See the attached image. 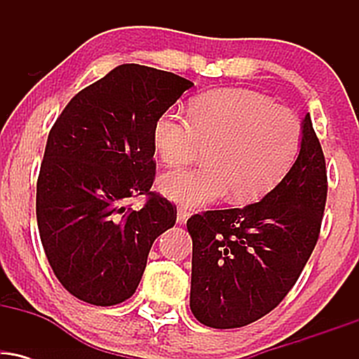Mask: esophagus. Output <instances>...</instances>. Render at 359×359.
<instances>
[{
  "mask_svg": "<svg viewBox=\"0 0 359 359\" xmlns=\"http://www.w3.org/2000/svg\"><path fill=\"white\" fill-rule=\"evenodd\" d=\"M189 219V211L187 209H184V208H179L177 209V222H179V224H184L185 221Z\"/></svg>",
  "mask_w": 359,
  "mask_h": 359,
  "instance_id": "obj_1",
  "label": "esophagus"
}]
</instances>
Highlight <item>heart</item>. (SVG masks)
Instances as JSON below:
<instances>
[{"label":"heart","instance_id":"obj_1","mask_svg":"<svg viewBox=\"0 0 359 359\" xmlns=\"http://www.w3.org/2000/svg\"><path fill=\"white\" fill-rule=\"evenodd\" d=\"M191 113L167 109L154 126L155 151L167 165H185L208 148L205 167L160 177V191L175 203L205 205L228 194L238 203L255 201L280 182L299 154V118L257 90H211Z\"/></svg>","mask_w":359,"mask_h":359}]
</instances>
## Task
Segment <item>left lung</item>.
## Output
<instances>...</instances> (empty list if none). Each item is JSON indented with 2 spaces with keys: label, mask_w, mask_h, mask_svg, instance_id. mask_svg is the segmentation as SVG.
Returning a JSON list of instances; mask_svg holds the SVG:
<instances>
[{
  "label": "left lung",
  "mask_w": 359,
  "mask_h": 359,
  "mask_svg": "<svg viewBox=\"0 0 359 359\" xmlns=\"http://www.w3.org/2000/svg\"><path fill=\"white\" fill-rule=\"evenodd\" d=\"M325 197V158L307 113L297 160L259 203L194 214L187 221L196 319L233 329L273 311L311 258Z\"/></svg>",
  "instance_id": "obj_1"
}]
</instances>
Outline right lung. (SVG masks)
<instances>
[{
  "label": "right lung",
  "instance_id": "1",
  "mask_svg": "<svg viewBox=\"0 0 359 359\" xmlns=\"http://www.w3.org/2000/svg\"><path fill=\"white\" fill-rule=\"evenodd\" d=\"M177 74L123 64L77 93L53 123L36 180V222L53 273L74 297L114 306L137 290L177 209L151 192L154 126L192 88ZM147 195L135 212L127 201Z\"/></svg>",
  "mask_w": 359,
  "mask_h": 359
}]
</instances>
